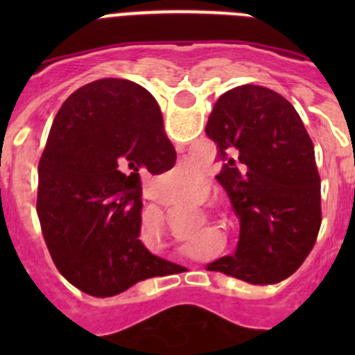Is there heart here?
Listing matches in <instances>:
<instances>
[{
	"mask_svg": "<svg viewBox=\"0 0 355 355\" xmlns=\"http://www.w3.org/2000/svg\"><path fill=\"white\" fill-rule=\"evenodd\" d=\"M199 168L190 167L187 163H181V165L167 172V180L174 184L178 192H188L199 181Z\"/></svg>",
	"mask_w": 355,
	"mask_h": 355,
	"instance_id": "obj_1",
	"label": "heart"
}]
</instances>
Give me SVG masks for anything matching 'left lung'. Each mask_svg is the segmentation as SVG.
Listing matches in <instances>:
<instances>
[{"instance_id": "8db88e82", "label": "left lung", "mask_w": 355, "mask_h": 355, "mask_svg": "<svg viewBox=\"0 0 355 355\" xmlns=\"http://www.w3.org/2000/svg\"><path fill=\"white\" fill-rule=\"evenodd\" d=\"M206 135L218 147L216 181L240 218L236 252L208 270L281 283L311 252L322 222L315 146L302 119L281 94L241 85L218 97Z\"/></svg>"}]
</instances>
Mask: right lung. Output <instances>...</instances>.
<instances>
[{
    "mask_svg": "<svg viewBox=\"0 0 355 355\" xmlns=\"http://www.w3.org/2000/svg\"><path fill=\"white\" fill-rule=\"evenodd\" d=\"M174 162L158 103L140 85L105 78L65 99L39 163L37 215L72 286L114 297L175 268L140 241V174Z\"/></svg>",
    "mask_w": 355,
    "mask_h": 355,
    "instance_id": "obj_1",
    "label": "right lung"
}]
</instances>
